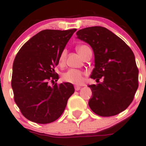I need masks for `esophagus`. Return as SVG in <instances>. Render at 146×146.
Wrapping results in <instances>:
<instances>
[{
  "instance_id": "1",
  "label": "esophagus",
  "mask_w": 146,
  "mask_h": 146,
  "mask_svg": "<svg viewBox=\"0 0 146 146\" xmlns=\"http://www.w3.org/2000/svg\"><path fill=\"white\" fill-rule=\"evenodd\" d=\"M81 89V87L78 86H75V90H80Z\"/></svg>"
}]
</instances>
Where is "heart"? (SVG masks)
<instances>
[{
    "mask_svg": "<svg viewBox=\"0 0 146 146\" xmlns=\"http://www.w3.org/2000/svg\"><path fill=\"white\" fill-rule=\"evenodd\" d=\"M90 50V47L86 45H81L77 47V50L79 54L83 57L84 54L88 50ZM66 51L64 50L60 54L59 57V63L63 64L64 62L66 57ZM62 80L64 82H69V83L81 85L84 82V74L82 71L78 69H70L62 75Z\"/></svg>",
    "mask_w": 146,
    "mask_h": 146,
    "instance_id": "heart-1",
    "label": "heart"
}]
</instances>
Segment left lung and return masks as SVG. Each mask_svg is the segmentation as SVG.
Returning <instances> with one entry per match:
<instances>
[{
	"instance_id": "1",
	"label": "left lung",
	"mask_w": 146,
	"mask_h": 146,
	"mask_svg": "<svg viewBox=\"0 0 146 146\" xmlns=\"http://www.w3.org/2000/svg\"><path fill=\"white\" fill-rule=\"evenodd\" d=\"M78 38L92 47L94 68L90 78L101 84L88 86L92 92L88 105L100 116L110 117L125 110L134 99L139 86V70L135 56L120 37L102 26H92L76 33Z\"/></svg>"
}]
</instances>
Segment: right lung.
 Segmentation results:
<instances>
[{
  "instance_id": "obj_1",
  "label": "right lung",
  "mask_w": 146,
  "mask_h": 146,
  "mask_svg": "<svg viewBox=\"0 0 146 146\" xmlns=\"http://www.w3.org/2000/svg\"><path fill=\"white\" fill-rule=\"evenodd\" d=\"M77 29L43 30L30 38L17 52L13 64L14 101L28 120L48 124L57 120L74 93L73 84H58L54 68ZM50 83L53 84L51 87Z\"/></svg>"
}]
</instances>
